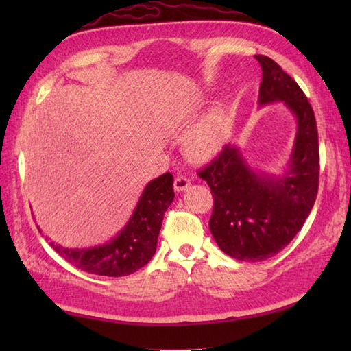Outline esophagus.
<instances>
[{
	"label": "esophagus",
	"mask_w": 351,
	"mask_h": 351,
	"mask_svg": "<svg viewBox=\"0 0 351 351\" xmlns=\"http://www.w3.org/2000/svg\"><path fill=\"white\" fill-rule=\"evenodd\" d=\"M173 187H175L176 191H185L190 187V180H189V178H185V176H178L175 180Z\"/></svg>",
	"instance_id": "esophagus-1"
}]
</instances>
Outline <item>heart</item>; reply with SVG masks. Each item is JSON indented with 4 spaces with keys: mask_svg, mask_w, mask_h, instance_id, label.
Wrapping results in <instances>:
<instances>
[{
    "mask_svg": "<svg viewBox=\"0 0 351 351\" xmlns=\"http://www.w3.org/2000/svg\"><path fill=\"white\" fill-rule=\"evenodd\" d=\"M220 146V125L215 117L208 119L202 125H199L197 128L191 132L187 143L189 152L199 160L211 158L213 155L219 152Z\"/></svg>",
    "mask_w": 351,
    "mask_h": 351,
    "instance_id": "obj_1",
    "label": "heart"
}]
</instances>
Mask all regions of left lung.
<instances>
[{
    "label": "left lung",
    "mask_w": 351,
    "mask_h": 351,
    "mask_svg": "<svg viewBox=\"0 0 351 351\" xmlns=\"http://www.w3.org/2000/svg\"><path fill=\"white\" fill-rule=\"evenodd\" d=\"M263 69L259 106L282 101L295 116L297 132L288 169L280 176L253 170L235 145L199 170L210 185V230L219 247L238 261L259 263L287 247L302 229L318 191L317 122L299 84L270 57L255 56Z\"/></svg>",
    "instance_id": "obj_1"
}]
</instances>
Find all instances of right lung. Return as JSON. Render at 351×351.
Masks as SVG:
<instances>
[{"instance_id":"1","label":"right lung","mask_w":351,"mask_h":351,"mask_svg":"<svg viewBox=\"0 0 351 351\" xmlns=\"http://www.w3.org/2000/svg\"><path fill=\"white\" fill-rule=\"evenodd\" d=\"M173 197V176L164 173L146 185L131 219L113 240L88 249H68L54 241L49 245L83 271L108 278L132 274L154 256L164 213Z\"/></svg>"}]
</instances>
